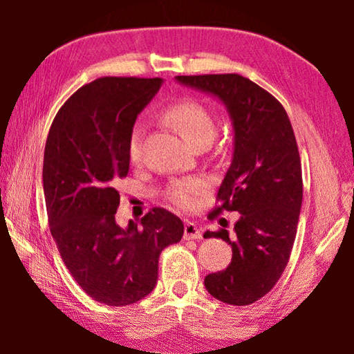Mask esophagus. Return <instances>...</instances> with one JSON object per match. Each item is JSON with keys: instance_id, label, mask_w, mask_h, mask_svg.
I'll return each instance as SVG.
<instances>
[{"instance_id": "1", "label": "esophagus", "mask_w": 354, "mask_h": 354, "mask_svg": "<svg viewBox=\"0 0 354 354\" xmlns=\"http://www.w3.org/2000/svg\"><path fill=\"white\" fill-rule=\"evenodd\" d=\"M201 237H203V232L200 231V227L196 226L195 223L187 221V223L184 225V239H185V241H192V239H201Z\"/></svg>"}]
</instances>
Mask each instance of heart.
I'll list each match as a JSON object with an SVG mask.
<instances>
[{
    "instance_id": "1",
    "label": "heart",
    "mask_w": 354,
    "mask_h": 354,
    "mask_svg": "<svg viewBox=\"0 0 354 354\" xmlns=\"http://www.w3.org/2000/svg\"><path fill=\"white\" fill-rule=\"evenodd\" d=\"M164 122L176 129L183 139L190 143L192 147L209 143L215 133V124L211 112L206 109L198 101L194 100H179L175 103L165 106L160 112ZM142 131L140 128L133 127L128 136V159L129 162L137 164L142 156ZM206 190V183L198 178H185L173 181L165 189V198L171 205L181 209H192L196 205V196Z\"/></svg>"
}]
</instances>
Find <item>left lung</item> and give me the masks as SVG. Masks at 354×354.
I'll return each mask as SVG.
<instances>
[{
  "label": "left lung",
  "instance_id": "left-lung-1",
  "mask_svg": "<svg viewBox=\"0 0 354 354\" xmlns=\"http://www.w3.org/2000/svg\"><path fill=\"white\" fill-rule=\"evenodd\" d=\"M176 80L218 97L234 124V156L207 218L225 211L242 215L232 236L223 227L205 232L232 248L230 266L207 274L205 286L220 301L247 306L278 283L295 242L303 201L295 134L283 104L248 77L221 73Z\"/></svg>",
  "mask_w": 354,
  "mask_h": 354
}]
</instances>
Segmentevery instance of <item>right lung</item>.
I'll return each mask as SVG.
<instances>
[{
  "label": "right lung",
  "mask_w": 354,
  "mask_h": 354,
  "mask_svg": "<svg viewBox=\"0 0 354 354\" xmlns=\"http://www.w3.org/2000/svg\"><path fill=\"white\" fill-rule=\"evenodd\" d=\"M160 84V77H98L65 101L46 137L51 236L81 289L107 306L147 297L158 281L160 253L184 234L181 218L164 207L149 209L140 226L115 223L117 185L129 170V131Z\"/></svg>",
  "instance_id": "obj_1"
}]
</instances>
